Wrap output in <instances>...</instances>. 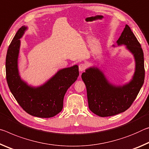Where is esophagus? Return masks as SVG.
I'll use <instances>...</instances> for the list:
<instances>
[{
    "label": "esophagus",
    "mask_w": 149,
    "mask_h": 149,
    "mask_svg": "<svg viewBox=\"0 0 149 149\" xmlns=\"http://www.w3.org/2000/svg\"><path fill=\"white\" fill-rule=\"evenodd\" d=\"M79 71L80 72H83L85 70V69H86V65L84 64V63H82V64H80L79 65Z\"/></svg>",
    "instance_id": "34e87169"
}]
</instances>
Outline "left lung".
Wrapping results in <instances>:
<instances>
[{
    "instance_id": "obj_1",
    "label": "left lung",
    "mask_w": 149,
    "mask_h": 149,
    "mask_svg": "<svg viewBox=\"0 0 149 149\" xmlns=\"http://www.w3.org/2000/svg\"><path fill=\"white\" fill-rule=\"evenodd\" d=\"M117 43L126 45L135 57V71L129 83L123 86L111 84L97 67L87 69L81 76L86 87L89 109L100 117L115 116L127 110L135 101L145 80L142 47L128 25H125Z\"/></svg>"
}]
</instances>
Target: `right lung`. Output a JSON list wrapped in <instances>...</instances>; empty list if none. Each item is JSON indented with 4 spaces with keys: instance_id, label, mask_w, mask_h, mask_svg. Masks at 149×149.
<instances>
[{
    "instance_id": "add662e5",
    "label": "right lung",
    "mask_w": 149,
    "mask_h": 149,
    "mask_svg": "<svg viewBox=\"0 0 149 149\" xmlns=\"http://www.w3.org/2000/svg\"><path fill=\"white\" fill-rule=\"evenodd\" d=\"M27 27L22 26L10 44L6 57V77L9 89L24 111L31 116L49 118L62 110L63 99L69 88L79 75L74 65L58 70L44 84L31 87L21 79L18 68L20 39Z\"/></svg>"
}]
</instances>
